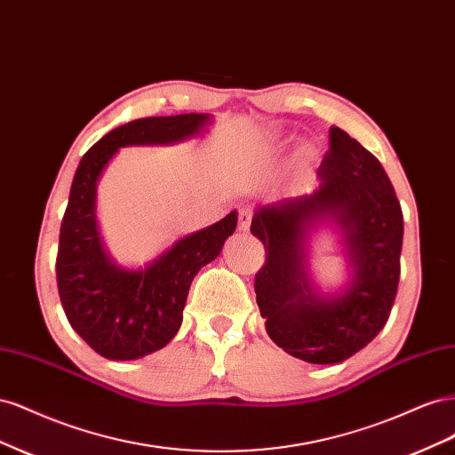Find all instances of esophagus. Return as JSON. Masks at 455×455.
Here are the masks:
<instances>
[{
    "instance_id": "esophagus-1",
    "label": "esophagus",
    "mask_w": 455,
    "mask_h": 455,
    "mask_svg": "<svg viewBox=\"0 0 455 455\" xmlns=\"http://www.w3.org/2000/svg\"><path fill=\"white\" fill-rule=\"evenodd\" d=\"M237 218H239V229L241 231H249L251 222H252V211L251 209H241Z\"/></svg>"
}]
</instances>
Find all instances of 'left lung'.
I'll list each match as a JSON object with an SVG mask.
<instances>
[{
  "label": "left lung",
  "instance_id": "8db88e82",
  "mask_svg": "<svg viewBox=\"0 0 455 455\" xmlns=\"http://www.w3.org/2000/svg\"><path fill=\"white\" fill-rule=\"evenodd\" d=\"M319 167L321 186L309 196L259 206L251 231L266 249L254 291L269 338L288 355L311 364L349 359L387 323L401 279L404 220L381 163L338 127ZM334 217L347 235L355 267L339 299L313 292L303 269L309 227Z\"/></svg>",
  "mask_w": 455,
  "mask_h": 455
}]
</instances>
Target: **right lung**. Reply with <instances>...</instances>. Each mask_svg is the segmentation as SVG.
Segmentation results:
<instances>
[{
  "label": "right lung",
  "instance_id": "obj_1",
  "mask_svg": "<svg viewBox=\"0 0 455 455\" xmlns=\"http://www.w3.org/2000/svg\"><path fill=\"white\" fill-rule=\"evenodd\" d=\"M206 123V114L125 123L102 136L76 171L59 237V296L68 323L109 361L140 359L176 336L191 281L235 231L237 212L180 239L146 269L125 271L108 259L100 244L94 220L96 180L119 148L180 142Z\"/></svg>",
  "mask_w": 455,
  "mask_h": 455
}]
</instances>
